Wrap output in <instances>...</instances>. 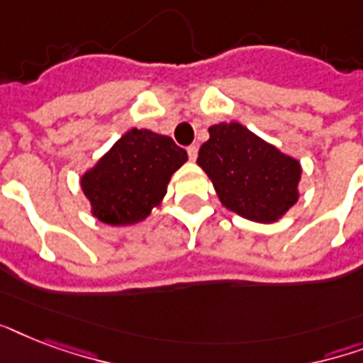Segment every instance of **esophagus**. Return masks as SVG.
I'll return each instance as SVG.
<instances>
[{
  "mask_svg": "<svg viewBox=\"0 0 363 363\" xmlns=\"http://www.w3.org/2000/svg\"><path fill=\"white\" fill-rule=\"evenodd\" d=\"M188 158L192 160V162H196V158H198V147L196 145H192V147H188Z\"/></svg>",
  "mask_w": 363,
  "mask_h": 363,
  "instance_id": "1",
  "label": "esophagus"
}]
</instances>
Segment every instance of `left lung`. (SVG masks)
<instances>
[{
  "mask_svg": "<svg viewBox=\"0 0 363 363\" xmlns=\"http://www.w3.org/2000/svg\"><path fill=\"white\" fill-rule=\"evenodd\" d=\"M198 165L222 205L254 222H277L299 198L301 165L239 122L209 128Z\"/></svg>",
  "mask_w": 363,
  "mask_h": 363,
  "instance_id": "1",
  "label": "left lung"
}]
</instances>
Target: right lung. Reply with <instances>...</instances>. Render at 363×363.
<instances>
[{"instance_id":"add662e5","label":"right lung","mask_w":363,"mask_h":363,"mask_svg":"<svg viewBox=\"0 0 363 363\" xmlns=\"http://www.w3.org/2000/svg\"><path fill=\"white\" fill-rule=\"evenodd\" d=\"M186 160V150L171 137L133 128L81 177V188L98 220L111 226L137 224L158 207L171 175Z\"/></svg>"}]
</instances>
